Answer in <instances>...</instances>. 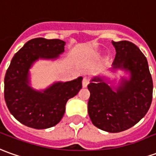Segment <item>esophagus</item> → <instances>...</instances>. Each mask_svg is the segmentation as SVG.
Instances as JSON below:
<instances>
[{
  "instance_id": "1",
  "label": "esophagus",
  "mask_w": 156,
  "mask_h": 156,
  "mask_svg": "<svg viewBox=\"0 0 156 156\" xmlns=\"http://www.w3.org/2000/svg\"><path fill=\"white\" fill-rule=\"evenodd\" d=\"M89 82H90V81H89V79H88L87 78H83V81H82L83 87V88H86L87 85L89 84Z\"/></svg>"
}]
</instances>
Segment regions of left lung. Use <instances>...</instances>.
Listing matches in <instances>:
<instances>
[{"mask_svg": "<svg viewBox=\"0 0 156 156\" xmlns=\"http://www.w3.org/2000/svg\"><path fill=\"white\" fill-rule=\"evenodd\" d=\"M112 43L116 50L114 68L129 71L131 79H123L114 91L104 78H93L88 85V113L95 126L114 133L131 128L144 117L152 101L153 81L147 59L134 43Z\"/></svg>", "mask_w": 156, "mask_h": 156, "instance_id": "obj_1", "label": "left lung"}]
</instances>
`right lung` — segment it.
<instances>
[{"instance_id": "right-lung-1", "label": "right lung", "mask_w": 156, "mask_h": 156, "mask_svg": "<svg viewBox=\"0 0 156 156\" xmlns=\"http://www.w3.org/2000/svg\"><path fill=\"white\" fill-rule=\"evenodd\" d=\"M60 39L37 37L25 43L12 57L4 78V98L13 117L34 129H47L60 122L66 103L82 88V78L56 83L43 92L28 85V72L38 58L54 59L64 52Z\"/></svg>"}]
</instances>
